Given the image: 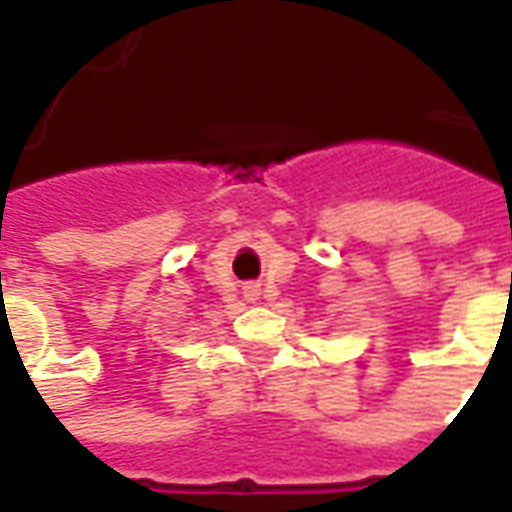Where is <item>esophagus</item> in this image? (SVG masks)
I'll return each instance as SVG.
<instances>
[{
    "label": "esophagus",
    "mask_w": 512,
    "mask_h": 512,
    "mask_svg": "<svg viewBox=\"0 0 512 512\" xmlns=\"http://www.w3.org/2000/svg\"><path fill=\"white\" fill-rule=\"evenodd\" d=\"M244 296H246V301H252V304H255V301L260 299V288H257V285H246Z\"/></svg>",
    "instance_id": "esophagus-1"
}]
</instances>
